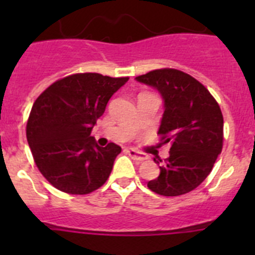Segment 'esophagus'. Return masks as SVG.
<instances>
[{
  "label": "esophagus",
  "instance_id": "esophagus-1",
  "mask_svg": "<svg viewBox=\"0 0 255 255\" xmlns=\"http://www.w3.org/2000/svg\"><path fill=\"white\" fill-rule=\"evenodd\" d=\"M126 153L131 157L132 159H135V161H144V159H147L148 157L144 153H140L138 152V150L132 149V148H129V149H126Z\"/></svg>",
  "mask_w": 255,
  "mask_h": 255
}]
</instances>
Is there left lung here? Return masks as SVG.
I'll return each instance as SVG.
<instances>
[{
  "label": "left lung",
  "instance_id": "obj_1",
  "mask_svg": "<svg viewBox=\"0 0 255 255\" xmlns=\"http://www.w3.org/2000/svg\"><path fill=\"white\" fill-rule=\"evenodd\" d=\"M135 80L161 94L164 111L158 134L171 145L167 158L154 159L161 172L148 188L164 197L186 194L206 180L222 150L220 106L203 84L180 70H153Z\"/></svg>",
  "mask_w": 255,
  "mask_h": 255
}]
</instances>
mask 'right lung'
Returning <instances> with one entry per match:
<instances>
[{"mask_svg": "<svg viewBox=\"0 0 255 255\" xmlns=\"http://www.w3.org/2000/svg\"><path fill=\"white\" fill-rule=\"evenodd\" d=\"M128 80L74 74L49 85L37 98L26 139L38 170L56 189L83 195L107 181L121 148L115 143L100 147L91 132L110 98Z\"/></svg>", "mask_w": 255, "mask_h": 255, "instance_id": "1", "label": "right lung"}]
</instances>
